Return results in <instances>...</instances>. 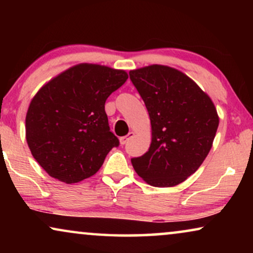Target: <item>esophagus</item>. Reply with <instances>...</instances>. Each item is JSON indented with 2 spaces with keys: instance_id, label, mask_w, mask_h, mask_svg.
<instances>
[{
  "instance_id": "34e87169",
  "label": "esophagus",
  "mask_w": 253,
  "mask_h": 253,
  "mask_svg": "<svg viewBox=\"0 0 253 253\" xmlns=\"http://www.w3.org/2000/svg\"><path fill=\"white\" fill-rule=\"evenodd\" d=\"M133 136H134V132H132V131H131V132H129V134H126V136L121 137V138H120V143H121V145L126 144L127 141H129Z\"/></svg>"
}]
</instances>
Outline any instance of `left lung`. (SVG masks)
Segmentation results:
<instances>
[{
  "label": "left lung",
  "instance_id": "8db88e82",
  "mask_svg": "<svg viewBox=\"0 0 253 253\" xmlns=\"http://www.w3.org/2000/svg\"><path fill=\"white\" fill-rule=\"evenodd\" d=\"M151 121L148 151L131 159L147 184L170 188L184 182L205 160L219 126L212 99L184 72L152 64L130 71Z\"/></svg>",
  "mask_w": 253,
  "mask_h": 253
}]
</instances>
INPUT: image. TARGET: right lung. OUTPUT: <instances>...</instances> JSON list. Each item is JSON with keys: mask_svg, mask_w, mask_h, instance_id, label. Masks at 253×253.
Listing matches in <instances>:
<instances>
[{"mask_svg": "<svg viewBox=\"0 0 253 253\" xmlns=\"http://www.w3.org/2000/svg\"><path fill=\"white\" fill-rule=\"evenodd\" d=\"M126 70L79 63L47 82L31 100L25 119L27 145L38 164L58 181L77 183L101 168L119 146L105 102L127 79Z\"/></svg>", "mask_w": 253, "mask_h": 253, "instance_id": "obj_1", "label": "right lung"}]
</instances>
